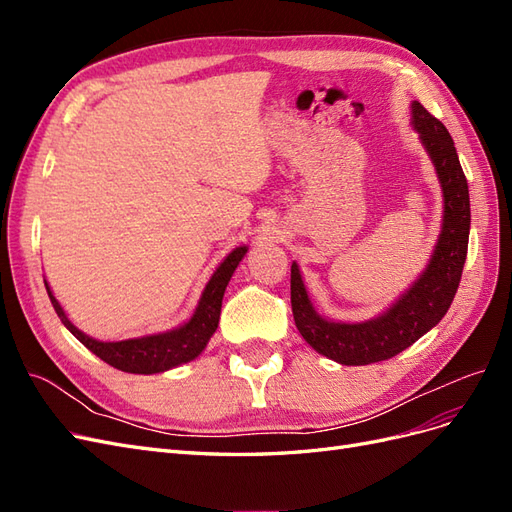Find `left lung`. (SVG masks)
Here are the masks:
<instances>
[{
	"mask_svg": "<svg viewBox=\"0 0 512 512\" xmlns=\"http://www.w3.org/2000/svg\"><path fill=\"white\" fill-rule=\"evenodd\" d=\"M412 123L433 166L444 194V222L429 267L391 309L367 322H331L318 316L307 297L299 267L290 269L292 316L305 342L316 352L342 365L386 361L412 346L444 318L461 282L470 237L468 181L457 158L451 134L421 102L412 104Z\"/></svg>",
	"mask_w": 512,
	"mask_h": 512,
	"instance_id": "obj_1",
	"label": "left lung"
}]
</instances>
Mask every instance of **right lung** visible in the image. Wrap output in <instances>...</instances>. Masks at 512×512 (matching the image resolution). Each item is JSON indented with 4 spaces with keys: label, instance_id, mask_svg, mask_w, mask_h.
Segmentation results:
<instances>
[{
    "label": "right lung",
    "instance_id": "add662e5",
    "mask_svg": "<svg viewBox=\"0 0 512 512\" xmlns=\"http://www.w3.org/2000/svg\"><path fill=\"white\" fill-rule=\"evenodd\" d=\"M245 252L247 247H237V250H232L222 265L215 269L190 322H185L183 327L173 331L138 339H126V342H98V339L81 333L64 314V309H61V305L53 297L49 284H46V292H49V299L59 320L66 324V329L79 339L85 348L100 356L104 363L115 369L128 371V374H160V371L196 359V356L205 350L211 335L218 329L224 290Z\"/></svg>",
    "mask_w": 512,
    "mask_h": 512
}]
</instances>
